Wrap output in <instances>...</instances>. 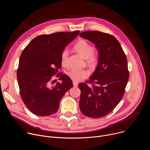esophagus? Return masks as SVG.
I'll return each mask as SVG.
<instances>
[{
	"label": "esophagus",
	"instance_id": "esophagus-1",
	"mask_svg": "<svg viewBox=\"0 0 150 150\" xmlns=\"http://www.w3.org/2000/svg\"><path fill=\"white\" fill-rule=\"evenodd\" d=\"M73 84H74V86L75 87H78V83L77 82H76V81H74V82H73Z\"/></svg>",
	"mask_w": 150,
	"mask_h": 150
}]
</instances>
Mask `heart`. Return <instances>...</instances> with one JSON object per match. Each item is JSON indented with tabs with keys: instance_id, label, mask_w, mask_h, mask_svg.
Listing matches in <instances>:
<instances>
[{
	"instance_id": "heart-1",
	"label": "heart",
	"mask_w": 150,
	"mask_h": 150,
	"mask_svg": "<svg viewBox=\"0 0 150 150\" xmlns=\"http://www.w3.org/2000/svg\"><path fill=\"white\" fill-rule=\"evenodd\" d=\"M74 49L79 55L85 59L88 65L92 67L96 65L98 60V55L97 52L94 51L93 46L88 41L83 39L80 40L74 46ZM68 49L64 50L61 54V64L65 67L68 66ZM89 74V71L85 69H72L68 73L70 78L75 81H81L87 77Z\"/></svg>"
}]
</instances>
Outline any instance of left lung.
<instances>
[{"label":"left lung","instance_id":"1","mask_svg":"<svg viewBox=\"0 0 150 150\" xmlns=\"http://www.w3.org/2000/svg\"><path fill=\"white\" fill-rule=\"evenodd\" d=\"M79 35L93 42L98 53V65L90 80L78 85L80 110L87 117H102L113 110L124 95L129 76L127 59L112 35L88 31ZM87 83L96 85L90 86Z\"/></svg>","mask_w":150,"mask_h":150}]
</instances>
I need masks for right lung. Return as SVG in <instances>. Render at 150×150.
<instances>
[{"label": "right lung", "mask_w": 150, "mask_h": 150, "mask_svg": "<svg viewBox=\"0 0 150 150\" xmlns=\"http://www.w3.org/2000/svg\"><path fill=\"white\" fill-rule=\"evenodd\" d=\"M79 33L76 31L40 35L21 53L17 70L20 95L33 114L47 116L56 113L61 99L73 87L70 78L62 73L56 75L62 83L52 86L50 82L61 68L63 51Z\"/></svg>", "instance_id": "obj_1"}]
</instances>
